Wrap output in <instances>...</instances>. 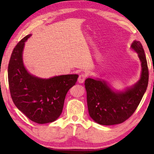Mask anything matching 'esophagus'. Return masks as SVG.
I'll use <instances>...</instances> for the list:
<instances>
[{
  "label": "esophagus",
  "instance_id": "esophagus-1",
  "mask_svg": "<svg viewBox=\"0 0 154 154\" xmlns=\"http://www.w3.org/2000/svg\"><path fill=\"white\" fill-rule=\"evenodd\" d=\"M87 76V75L85 73H81V75H79V78H78V82L79 83H83L85 81V80L86 79Z\"/></svg>",
  "mask_w": 154,
  "mask_h": 154
}]
</instances>
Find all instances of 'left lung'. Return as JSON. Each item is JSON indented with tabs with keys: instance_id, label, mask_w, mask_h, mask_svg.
I'll use <instances>...</instances> for the list:
<instances>
[{
	"instance_id": "1",
	"label": "left lung",
	"mask_w": 154,
	"mask_h": 154,
	"mask_svg": "<svg viewBox=\"0 0 154 154\" xmlns=\"http://www.w3.org/2000/svg\"><path fill=\"white\" fill-rule=\"evenodd\" d=\"M131 47L138 53L142 69L140 79L133 87L116 93L104 81L88 78L85 82L89 115L101 125H114L128 119L138 108L146 91L149 71L144 50L139 41L134 42Z\"/></svg>"
}]
</instances>
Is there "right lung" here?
I'll list each match as a JSON object with an SVG mask.
<instances>
[{
  "instance_id": "obj_1",
  "label": "right lung",
  "mask_w": 154,
  "mask_h": 154,
  "mask_svg": "<svg viewBox=\"0 0 154 154\" xmlns=\"http://www.w3.org/2000/svg\"><path fill=\"white\" fill-rule=\"evenodd\" d=\"M20 41L12 51L8 67L9 89L16 106L38 124L52 122L60 116L66 94L76 83L78 75H64L48 79L28 73L22 61L24 42Z\"/></svg>"
}]
</instances>
